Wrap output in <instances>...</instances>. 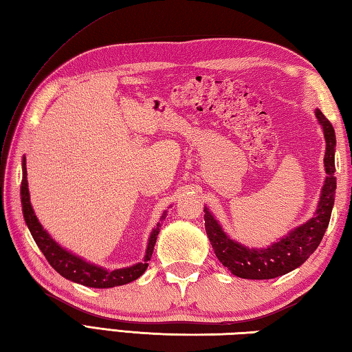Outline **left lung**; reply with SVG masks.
I'll return each instance as SVG.
<instances>
[{"instance_id":"left-lung-1","label":"left lung","mask_w":352,"mask_h":352,"mask_svg":"<svg viewBox=\"0 0 352 352\" xmlns=\"http://www.w3.org/2000/svg\"><path fill=\"white\" fill-rule=\"evenodd\" d=\"M316 116L322 124L324 141H327L324 170H327L328 176L324 179L319 208H317L314 217H311L307 223L291 231L287 237L280 239L271 247L265 250H250L231 241L223 233L216 219L210 214V211L207 208L204 210L205 230H207V236L213 245L216 257L223 267H227L237 277L263 280L287 274L294 268L300 267L322 242L324 231L328 228L336 196V133L333 125L319 109H316Z\"/></svg>"}]
</instances>
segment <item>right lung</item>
Instances as JSON below:
<instances>
[{"instance_id": "obj_1", "label": "right lung", "mask_w": 352, "mask_h": 352, "mask_svg": "<svg viewBox=\"0 0 352 352\" xmlns=\"http://www.w3.org/2000/svg\"><path fill=\"white\" fill-rule=\"evenodd\" d=\"M24 162H23V181H21V204H23L24 221L28 223V227L33 236V241L36 242L39 250L43 251V254L45 256V258H47V262L52 265L53 270L58 271V273L63 277H65V279L85 285V287H91V288L119 287V285H125L136 280L138 277H141L145 273V270L148 267V261L151 258V254H153V248H155L161 223L156 225V228L150 236L147 254L144 257V262H139L138 265H133V267L130 268L113 270V271H107L101 267H96V265L85 262L82 258H79L75 254H72L69 251H65L64 248L59 247V245L47 234V231L41 227V223L38 222V219L35 213H33L32 205H30L29 188H28V171H25ZM164 219H165V213L162 214L161 221H164Z\"/></svg>"}]
</instances>
